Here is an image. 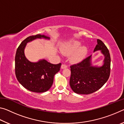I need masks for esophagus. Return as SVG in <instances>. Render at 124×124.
<instances>
[{
    "mask_svg": "<svg viewBox=\"0 0 124 124\" xmlns=\"http://www.w3.org/2000/svg\"><path fill=\"white\" fill-rule=\"evenodd\" d=\"M67 68V66L66 64H62L61 66V69H66Z\"/></svg>",
    "mask_w": 124,
    "mask_h": 124,
    "instance_id": "34e87169",
    "label": "esophagus"
}]
</instances>
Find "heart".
I'll list each match as a JSON object with an SVG mask.
<instances>
[{"label": "heart", "mask_w": 124, "mask_h": 124, "mask_svg": "<svg viewBox=\"0 0 124 124\" xmlns=\"http://www.w3.org/2000/svg\"><path fill=\"white\" fill-rule=\"evenodd\" d=\"M81 43L77 41H73L67 43L61 49V52L66 56H70V61L73 63H78L81 61L87 54L86 47L80 46Z\"/></svg>", "instance_id": "heart-1"}]
</instances>
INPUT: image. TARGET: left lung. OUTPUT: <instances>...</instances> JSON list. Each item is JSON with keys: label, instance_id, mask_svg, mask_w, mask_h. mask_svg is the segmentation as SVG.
Returning <instances> with one entry per match:
<instances>
[{"label": "left lung", "instance_id": "1", "mask_svg": "<svg viewBox=\"0 0 124 124\" xmlns=\"http://www.w3.org/2000/svg\"><path fill=\"white\" fill-rule=\"evenodd\" d=\"M93 52L100 51L104 56L102 65L94 66L92 55L79 63L70 67V86L75 93L88 95L97 91L108 80L110 71V57L109 50L104 44L97 40Z\"/></svg>", "mask_w": 124, "mask_h": 124}]
</instances>
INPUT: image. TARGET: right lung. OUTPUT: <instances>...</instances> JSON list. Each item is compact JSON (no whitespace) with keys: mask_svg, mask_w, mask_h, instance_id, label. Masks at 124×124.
Masks as SVG:
<instances>
[{"mask_svg":"<svg viewBox=\"0 0 124 124\" xmlns=\"http://www.w3.org/2000/svg\"><path fill=\"white\" fill-rule=\"evenodd\" d=\"M37 39L49 40L50 38L37 34L27 38L21 43L15 56V73L18 82L24 88L32 92L42 93L51 87L54 75L60 71L61 63L51 64L45 59L33 62L27 59L24 54L27 44Z\"/></svg>","mask_w":124,"mask_h":124,"instance_id":"1","label":"right lung"}]
</instances>
